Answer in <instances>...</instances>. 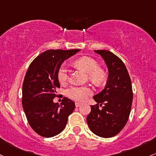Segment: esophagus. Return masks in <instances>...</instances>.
I'll return each mask as SVG.
<instances>
[{
  "instance_id": "esophagus-1",
  "label": "esophagus",
  "mask_w": 156,
  "mask_h": 156,
  "mask_svg": "<svg viewBox=\"0 0 156 156\" xmlns=\"http://www.w3.org/2000/svg\"><path fill=\"white\" fill-rule=\"evenodd\" d=\"M81 105V103H79V102H75V107H79Z\"/></svg>"
}]
</instances>
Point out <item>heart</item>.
<instances>
[{
    "label": "heart",
    "mask_w": 156,
    "mask_h": 156,
    "mask_svg": "<svg viewBox=\"0 0 156 156\" xmlns=\"http://www.w3.org/2000/svg\"><path fill=\"white\" fill-rule=\"evenodd\" d=\"M74 64L88 73L89 79L93 83L98 84L105 79V73L99 69L98 63L95 59L83 56L76 60ZM58 79L62 84L66 83L68 81V71L64 65H62L58 71ZM92 94V90L88 87H72L66 91V95L69 98L81 102L85 101Z\"/></svg>",
    "instance_id": "b5f03b06"
}]
</instances>
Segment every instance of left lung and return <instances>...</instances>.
Here are the masks:
<instances>
[{
    "label": "left lung",
    "mask_w": 156,
    "mask_h": 156,
    "mask_svg": "<svg viewBox=\"0 0 156 156\" xmlns=\"http://www.w3.org/2000/svg\"><path fill=\"white\" fill-rule=\"evenodd\" d=\"M94 52L104 60L109 75L104 90L93 96L98 104L91 106L87 121L94 134L111 138L122 130L129 119L133 98L131 79L125 65L118 56L107 50Z\"/></svg>",
    "instance_id": "obj_1"
}]
</instances>
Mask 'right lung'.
Returning <instances> with one entry per match:
<instances>
[{
    "label": "right lung",
    "mask_w": 156,
    "mask_h": 156,
    "mask_svg": "<svg viewBox=\"0 0 156 156\" xmlns=\"http://www.w3.org/2000/svg\"><path fill=\"white\" fill-rule=\"evenodd\" d=\"M80 49H49L31 63L22 87V105L28 122L35 133L45 138L55 136L64 129L75 103L64 97L54 103L59 88L58 71L65 60Z\"/></svg>",
    "instance_id": "1"
}]
</instances>
